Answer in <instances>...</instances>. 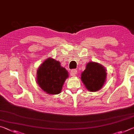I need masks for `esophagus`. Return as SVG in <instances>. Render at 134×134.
<instances>
[{
	"mask_svg": "<svg viewBox=\"0 0 134 134\" xmlns=\"http://www.w3.org/2000/svg\"><path fill=\"white\" fill-rule=\"evenodd\" d=\"M76 74H77V70L76 69L71 70L70 71V75L71 76H75Z\"/></svg>",
	"mask_w": 134,
	"mask_h": 134,
	"instance_id": "esophagus-1",
	"label": "esophagus"
}]
</instances>
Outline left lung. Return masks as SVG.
<instances>
[{
  "mask_svg": "<svg viewBox=\"0 0 134 134\" xmlns=\"http://www.w3.org/2000/svg\"><path fill=\"white\" fill-rule=\"evenodd\" d=\"M106 70L102 65L94 62L87 64L81 75L82 81L87 90L95 92L100 90L105 81Z\"/></svg>",
  "mask_w": 134,
  "mask_h": 134,
  "instance_id": "left-lung-1",
  "label": "left lung"
}]
</instances>
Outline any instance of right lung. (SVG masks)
Returning a JSON list of instances; mask_svg holds the SVG:
<instances>
[{
	"mask_svg": "<svg viewBox=\"0 0 134 134\" xmlns=\"http://www.w3.org/2000/svg\"><path fill=\"white\" fill-rule=\"evenodd\" d=\"M68 76L67 71L61 66L59 61L49 58L38 69L37 82L44 92L49 94H58Z\"/></svg>",
	"mask_w": 134,
	"mask_h": 134,
	"instance_id": "right-lung-1",
	"label": "right lung"
}]
</instances>
